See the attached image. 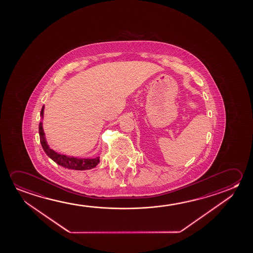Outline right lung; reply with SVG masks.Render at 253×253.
<instances>
[{
    "label": "right lung",
    "instance_id": "1",
    "mask_svg": "<svg viewBox=\"0 0 253 253\" xmlns=\"http://www.w3.org/2000/svg\"><path fill=\"white\" fill-rule=\"evenodd\" d=\"M41 117H43V107L41 109ZM39 137H40V143L43 147V151L46 153V155L51 158L54 162L61 166L63 168L67 169H73V170H85V169H92L95 168L100 162V157H96L94 159H78L74 157H68V156L62 155L54 152L49 147L47 144L44 133H43V124L42 122L39 124Z\"/></svg>",
    "mask_w": 253,
    "mask_h": 253
}]
</instances>
